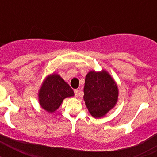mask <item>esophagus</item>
<instances>
[{
  "label": "esophagus",
  "instance_id": "1",
  "mask_svg": "<svg viewBox=\"0 0 157 157\" xmlns=\"http://www.w3.org/2000/svg\"><path fill=\"white\" fill-rule=\"evenodd\" d=\"M75 98H78V92H79V90H75Z\"/></svg>",
  "mask_w": 157,
  "mask_h": 157
}]
</instances>
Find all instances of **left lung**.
Segmentation results:
<instances>
[{
    "label": "left lung",
    "mask_w": 157,
    "mask_h": 157,
    "mask_svg": "<svg viewBox=\"0 0 157 157\" xmlns=\"http://www.w3.org/2000/svg\"><path fill=\"white\" fill-rule=\"evenodd\" d=\"M83 91L86 106L94 118L103 117L116 106L118 101L117 84L105 70L89 71L86 76Z\"/></svg>",
    "instance_id": "1"
}]
</instances>
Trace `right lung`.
<instances>
[{
	"label": "right lung",
	"instance_id": "1",
	"mask_svg": "<svg viewBox=\"0 0 157 157\" xmlns=\"http://www.w3.org/2000/svg\"><path fill=\"white\" fill-rule=\"evenodd\" d=\"M74 91L56 73L47 76L38 90V101L44 110L53 113L61 105L63 100L73 97Z\"/></svg>",
	"mask_w": 157,
	"mask_h": 157
}]
</instances>
